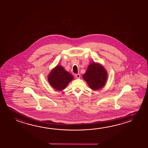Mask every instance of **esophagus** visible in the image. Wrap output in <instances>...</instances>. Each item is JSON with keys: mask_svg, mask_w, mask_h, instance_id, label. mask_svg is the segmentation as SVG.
<instances>
[{"mask_svg": "<svg viewBox=\"0 0 148 148\" xmlns=\"http://www.w3.org/2000/svg\"><path fill=\"white\" fill-rule=\"evenodd\" d=\"M75 77L77 78H79L80 77V75L79 74H75Z\"/></svg>", "mask_w": 148, "mask_h": 148, "instance_id": "obj_1", "label": "esophagus"}]
</instances>
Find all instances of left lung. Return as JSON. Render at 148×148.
I'll return each mask as SVG.
<instances>
[{"label":"left lung","instance_id":"left-lung-1","mask_svg":"<svg viewBox=\"0 0 148 148\" xmlns=\"http://www.w3.org/2000/svg\"><path fill=\"white\" fill-rule=\"evenodd\" d=\"M82 77L91 89L97 90L103 87L105 85L107 73L102 65L93 62L89 65L87 70L82 75Z\"/></svg>","mask_w":148,"mask_h":148}]
</instances>
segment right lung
Instances as JSON below:
<instances>
[{
	"label": "right lung",
	"instance_id": "obj_1",
	"mask_svg": "<svg viewBox=\"0 0 148 148\" xmlns=\"http://www.w3.org/2000/svg\"><path fill=\"white\" fill-rule=\"evenodd\" d=\"M73 79V76L62 66H56L48 76L49 84L58 91L64 89L68 84Z\"/></svg>",
	"mask_w": 148,
	"mask_h": 148
}]
</instances>
